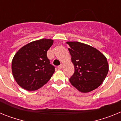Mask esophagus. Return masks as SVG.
Masks as SVG:
<instances>
[{"label": "esophagus", "instance_id": "34e87169", "mask_svg": "<svg viewBox=\"0 0 121 121\" xmlns=\"http://www.w3.org/2000/svg\"><path fill=\"white\" fill-rule=\"evenodd\" d=\"M57 68H58L59 69H61V68H62V64H60V65H59L58 67H57Z\"/></svg>", "mask_w": 121, "mask_h": 121}]
</instances>
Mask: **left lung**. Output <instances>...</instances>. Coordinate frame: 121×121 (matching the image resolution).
<instances>
[{"label":"left lung","instance_id":"left-lung-1","mask_svg":"<svg viewBox=\"0 0 121 121\" xmlns=\"http://www.w3.org/2000/svg\"><path fill=\"white\" fill-rule=\"evenodd\" d=\"M74 67L70 83L79 91L90 92L101 85L108 72L107 58L97 49L79 42H67Z\"/></svg>","mask_w":121,"mask_h":121}]
</instances>
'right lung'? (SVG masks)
I'll use <instances>...</instances> for the list:
<instances>
[{
	"mask_svg": "<svg viewBox=\"0 0 121 121\" xmlns=\"http://www.w3.org/2000/svg\"><path fill=\"white\" fill-rule=\"evenodd\" d=\"M53 40L42 39L23 46L12 60V73L19 85L28 91L37 90L47 83L54 72L47 53Z\"/></svg>",
	"mask_w": 121,
	"mask_h": 121,
	"instance_id": "add662e5",
	"label": "right lung"
}]
</instances>
